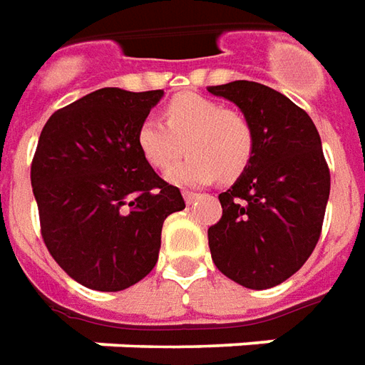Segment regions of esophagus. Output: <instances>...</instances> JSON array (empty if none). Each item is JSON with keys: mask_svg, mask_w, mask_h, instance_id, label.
I'll use <instances>...</instances> for the list:
<instances>
[{"mask_svg": "<svg viewBox=\"0 0 365 365\" xmlns=\"http://www.w3.org/2000/svg\"><path fill=\"white\" fill-rule=\"evenodd\" d=\"M200 197V193H193V192H183V200H185V203H193L195 200Z\"/></svg>", "mask_w": 365, "mask_h": 365, "instance_id": "esophagus-1", "label": "esophagus"}]
</instances>
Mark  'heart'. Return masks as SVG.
<instances>
[{
  "label": "heart",
  "instance_id": "b5f03b06",
  "mask_svg": "<svg viewBox=\"0 0 365 365\" xmlns=\"http://www.w3.org/2000/svg\"><path fill=\"white\" fill-rule=\"evenodd\" d=\"M135 145L150 168L163 172L175 185H205L220 175L232 182L252 162L254 131L240 111L222 110L220 103L197 93H182L165 106V123L145 118L135 133Z\"/></svg>",
  "mask_w": 365,
  "mask_h": 365
}]
</instances>
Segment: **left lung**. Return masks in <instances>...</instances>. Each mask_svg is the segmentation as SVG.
Segmentation results:
<instances>
[{
  "mask_svg": "<svg viewBox=\"0 0 365 365\" xmlns=\"http://www.w3.org/2000/svg\"><path fill=\"white\" fill-rule=\"evenodd\" d=\"M234 101L254 131V155L220 193L222 220L207 230L215 267L250 289L292 277L318 244L329 170L312 118L292 99L255 81L207 88Z\"/></svg>",
  "mask_w": 365,
  "mask_h": 365,
  "instance_id": "left-lung-1",
  "label": "left lung"
}]
</instances>
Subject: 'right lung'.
<instances>
[{"label":"right lung","instance_id":"obj_1","mask_svg":"<svg viewBox=\"0 0 365 365\" xmlns=\"http://www.w3.org/2000/svg\"><path fill=\"white\" fill-rule=\"evenodd\" d=\"M163 89L103 88L58 110L31 162L41 237L81 286L121 292L150 274L165 217L185 207L141 158L135 133Z\"/></svg>","mask_w":365,"mask_h":365}]
</instances>
